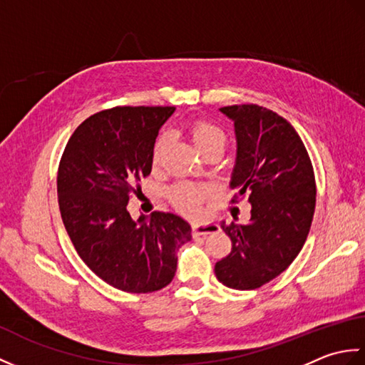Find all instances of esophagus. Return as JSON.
<instances>
[{"mask_svg":"<svg viewBox=\"0 0 365 365\" xmlns=\"http://www.w3.org/2000/svg\"><path fill=\"white\" fill-rule=\"evenodd\" d=\"M220 227L215 222H197L192 226V235L195 237H207L208 234H215L218 232Z\"/></svg>","mask_w":365,"mask_h":365,"instance_id":"1","label":"esophagus"}]
</instances>
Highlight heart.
I'll use <instances>...</instances> for the list:
<instances>
[{
    "label": "heart",
    "mask_w": 365,
    "mask_h": 365,
    "mask_svg": "<svg viewBox=\"0 0 365 365\" xmlns=\"http://www.w3.org/2000/svg\"><path fill=\"white\" fill-rule=\"evenodd\" d=\"M190 133L192 143L196 144L197 149L204 155L212 152V150H224L226 147V135L224 131L215 125L213 122H208L204 119H197L191 123ZM169 143V135L166 131L158 135L155 139L153 149H152V163L153 165H158L161 160V153L165 150V147ZM212 188L208 185H199V183H188V182H180L174 185L169 191L170 200H173L177 208H180L185 213H197L200 202L210 195Z\"/></svg>",
    "instance_id": "1"
}]
</instances>
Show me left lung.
Here are the masks:
<instances>
[{
  "label": "left lung",
  "instance_id": "obj_1",
  "mask_svg": "<svg viewBox=\"0 0 365 365\" xmlns=\"http://www.w3.org/2000/svg\"><path fill=\"white\" fill-rule=\"evenodd\" d=\"M234 120L237 158L232 202L250 196L247 224L226 222L232 251L216 262L218 281L235 290H254L290 267L311 229L315 212V175L309 153L290 122L259 105L220 110Z\"/></svg>",
  "mask_w": 365,
  "mask_h": 365
}]
</instances>
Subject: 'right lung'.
<instances>
[{
  "mask_svg": "<svg viewBox=\"0 0 365 365\" xmlns=\"http://www.w3.org/2000/svg\"><path fill=\"white\" fill-rule=\"evenodd\" d=\"M174 106H115L73 131L58 169L61 218L83 262L114 289L150 293L174 279L190 224L153 212L135 221L127 205L152 170L153 143Z\"/></svg>",
  "mask_w": 365,
  "mask_h": 365,
  "instance_id": "obj_1",
  "label": "right lung"
}]
</instances>
